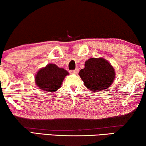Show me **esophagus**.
<instances>
[{
	"label": "esophagus",
	"instance_id": "esophagus-1",
	"mask_svg": "<svg viewBox=\"0 0 146 146\" xmlns=\"http://www.w3.org/2000/svg\"><path fill=\"white\" fill-rule=\"evenodd\" d=\"M79 72V69L78 68H76L75 70H70V72L71 74H78Z\"/></svg>",
	"mask_w": 146,
	"mask_h": 146
}]
</instances>
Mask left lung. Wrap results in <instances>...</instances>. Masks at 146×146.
<instances>
[{
    "mask_svg": "<svg viewBox=\"0 0 146 146\" xmlns=\"http://www.w3.org/2000/svg\"><path fill=\"white\" fill-rule=\"evenodd\" d=\"M84 68L79 75L84 86L92 92H98L109 88L115 77L113 66L103 58H90L85 62Z\"/></svg>",
    "mask_w": 146,
    "mask_h": 146,
    "instance_id": "1",
    "label": "left lung"
}]
</instances>
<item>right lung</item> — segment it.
I'll return each instance as SVG.
<instances>
[{"mask_svg": "<svg viewBox=\"0 0 146 146\" xmlns=\"http://www.w3.org/2000/svg\"><path fill=\"white\" fill-rule=\"evenodd\" d=\"M68 72L56 64H48L39 70L35 76V82L41 89L48 92H55L60 88L62 83Z\"/></svg>", "mask_w": 146, "mask_h": 146, "instance_id": "add662e5", "label": "right lung"}]
</instances>
